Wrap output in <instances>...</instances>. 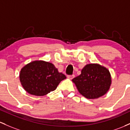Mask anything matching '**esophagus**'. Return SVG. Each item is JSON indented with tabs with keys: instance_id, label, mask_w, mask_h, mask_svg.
<instances>
[{
	"instance_id": "34e87169",
	"label": "esophagus",
	"mask_w": 130,
	"mask_h": 130,
	"mask_svg": "<svg viewBox=\"0 0 130 130\" xmlns=\"http://www.w3.org/2000/svg\"><path fill=\"white\" fill-rule=\"evenodd\" d=\"M75 77L74 76V75H68V78H69V79H72L73 78H74V77Z\"/></svg>"
}]
</instances>
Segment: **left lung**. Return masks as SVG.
I'll return each mask as SVG.
<instances>
[{
  "instance_id": "obj_1",
  "label": "left lung",
  "mask_w": 130,
  "mask_h": 130,
  "mask_svg": "<svg viewBox=\"0 0 130 130\" xmlns=\"http://www.w3.org/2000/svg\"><path fill=\"white\" fill-rule=\"evenodd\" d=\"M78 92L86 98L98 99L106 94L112 84L108 69L97 63L88 64L81 71V74L73 78Z\"/></svg>"
}]
</instances>
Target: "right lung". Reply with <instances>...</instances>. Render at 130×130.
I'll return each instance as SVG.
<instances>
[{"label": "right lung", "mask_w": 130, "mask_h": 130, "mask_svg": "<svg viewBox=\"0 0 130 130\" xmlns=\"http://www.w3.org/2000/svg\"><path fill=\"white\" fill-rule=\"evenodd\" d=\"M20 80L26 92L42 96L55 90L61 81L66 78L58 72L53 64L43 60H35L21 68Z\"/></svg>", "instance_id": "1"}]
</instances>
